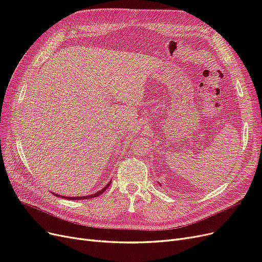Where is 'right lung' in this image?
<instances>
[{
    "instance_id": "obj_1",
    "label": "right lung",
    "mask_w": 262,
    "mask_h": 262,
    "mask_svg": "<svg viewBox=\"0 0 262 262\" xmlns=\"http://www.w3.org/2000/svg\"><path fill=\"white\" fill-rule=\"evenodd\" d=\"M110 183H112V182H109V184H108V185H107L106 187H104V188H103L102 190L98 191V192H96V193H94V194H92V195H86V196H79V198H78V196H77V198H76V196H75V198H72V196H71V198H70V196H69V198L67 196V198H66V196H63V198H64V199H68V200H73V201H74V200H87V199H92V198H96V196H99V195H101V194L103 193V192H105V190H106V189H107V188L109 187ZM56 195H57V194H56ZM57 196H58V195H57Z\"/></svg>"
}]
</instances>
